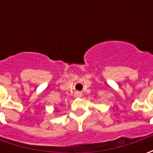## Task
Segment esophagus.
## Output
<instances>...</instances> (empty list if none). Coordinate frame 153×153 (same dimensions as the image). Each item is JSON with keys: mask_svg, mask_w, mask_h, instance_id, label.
I'll return each instance as SVG.
<instances>
[{"mask_svg": "<svg viewBox=\"0 0 153 153\" xmlns=\"http://www.w3.org/2000/svg\"><path fill=\"white\" fill-rule=\"evenodd\" d=\"M81 96H82V94H81L80 92H76V93H75V97L80 98Z\"/></svg>", "mask_w": 153, "mask_h": 153, "instance_id": "34e87169", "label": "esophagus"}]
</instances>
